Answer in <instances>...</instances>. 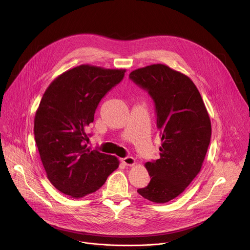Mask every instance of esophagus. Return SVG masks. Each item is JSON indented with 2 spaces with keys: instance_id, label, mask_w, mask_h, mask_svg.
<instances>
[{
  "instance_id": "obj_1",
  "label": "esophagus",
  "mask_w": 250,
  "mask_h": 250,
  "mask_svg": "<svg viewBox=\"0 0 250 250\" xmlns=\"http://www.w3.org/2000/svg\"><path fill=\"white\" fill-rule=\"evenodd\" d=\"M122 162L126 166H133L135 164V159L131 156H126L122 159Z\"/></svg>"
}]
</instances>
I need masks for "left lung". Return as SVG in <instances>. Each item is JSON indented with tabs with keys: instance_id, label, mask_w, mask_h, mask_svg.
<instances>
[{
	"instance_id": "8db88e82",
	"label": "left lung",
	"mask_w": 250,
	"mask_h": 250,
	"mask_svg": "<svg viewBox=\"0 0 250 250\" xmlns=\"http://www.w3.org/2000/svg\"><path fill=\"white\" fill-rule=\"evenodd\" d=\"M129 78L153 99L162 141L160 158L146 163L151 180L137 192L164 204L183 193L201 171L211 135L210 120L200 92L185 74L152 64L132 71Z\"/></svg>"
}]
</instances>
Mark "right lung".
<instances>
[{
  "label": "right lung",
  "mask_w": 250,
  "mask_h": 250,
  "mask_svg": "<svg viewBox=\"0 0 250 250\" xmlns=\"http://www.w3.org/2000/svg\"><path fill=\"white\" fill-rule=\"evenodd\" d=\"M125 69L83 64L54 79L34 117V138L50 183L82 198L96 192L120 164L116 156L87 146V127L102 98L119 84Z\"/></svg>",
  "instance_id": "add662e5"
}]
</instances>
